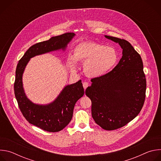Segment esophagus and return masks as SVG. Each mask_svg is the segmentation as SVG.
Returning a JSON list of instances; mask_svg holds the SVG:
<instances>
[{
  "mask_svg": "<svg viewBox=\"0 0 161 161\" xmlns=\"http://www.w3.org/2000/svg\"><path fill=\"white\" fill-rule=\"evenodd\" d=\"M83 88H84V89L85 90L88 86H89V83H88V82H86V81H84L83 83Z\"/></svg>",
  "mask_w": 161,
  "mask_h": 161,
  "instance_id": "obj_1",
  "label": "esophagus"
}]
</instances>
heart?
<instances>
[{"label": "heart", "instance_id": "obj_1", "mask_svg": "<svg viewBox=\"0 0 161 161\" xmlns=\"http://www.w3.org/2000/svg\"><path fill=\"white\" fill-rule=\"evenodd\" d=\"M118 60L119 54L114 47L93 42H82L75 46L73 56H68L67 64L72 71H75L76 62H83L85 75L96 78L108 74Z\"/></svg>", "mask_w": 161, "mask_h": 161}]
</instances>
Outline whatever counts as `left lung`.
Here are the masks:
<instances>
[{"instance_id":"obj_1","label":"left lung","mask_w":161,"mask_h":161,"mask_svg":"<svg viewBox=\"0 0 161 161\" xmlns=\"http://www.w3.org/2000/svg\"><path fill=\"white\" fill-rule=\"evenodd\" d=\"M104 37L119 43L122 57L106 75L91 80L85 94L92 101V116L103 129H119L133 120L145 99L146 78L141 56L127 41Z\"/></svg>"}]
</instances>
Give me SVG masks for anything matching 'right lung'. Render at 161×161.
<instances>
[{
	"label": "right lung",
	"mask_w": 161,
	"mask_h": 161,
	"mask_svg": "<svg viewBox=\"0 0 161 161\" xmlns=\"http://www.w3.org/2000/svg\"><path fill=\"white\" fill-rule=\"evenodd\" d=\"M75 36V33L68 32L34 44L19 60L16 67L14 90L19 109L30 124L46 131L58 132L71 122L75 105L85 94L81 80L65 86L53 102L39 104L27 97L23 86V74L31 58L52 52L65 51Z\"/></svg>",
	"instance_id": "1"
}]
</instances>
